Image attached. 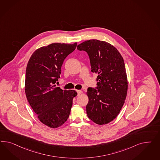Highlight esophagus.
<instances>
[{"label":"esophagus","mask_w":160,"mask_h":160,"mask_svg":"<svg viewBox=\"0 0 160 160\" xmlns=\"http://www.w3.org/2000/svg\"><path fill=\"white\" fill-rule=\"evenodd\" d=\"M77 92H78V95H80V94L82 93V90H77Z\"/></svg>","instance_id":"esophagus-1"}]
</instances>
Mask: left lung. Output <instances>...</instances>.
Masks as SVG:
<instances>
[{
    "label": "left lung",
    "instance_id": "8db88e82",
    "mask_svg": "<svg viewBox=\"0 0 160 160\" xmlns=\"http://www.w3.org/2000/svg\"><path fill=\"white\" fill-rule=\"evenodd\" d=\"M77 48L87 52L91 71L97 74V87L87 89V116L97 124H106L118 115L127 96L124 60L116 48L104 41L86 40Z\"/></svg>",
    "mask_w": 160,
    "mask_h": 160
}]
</instances>
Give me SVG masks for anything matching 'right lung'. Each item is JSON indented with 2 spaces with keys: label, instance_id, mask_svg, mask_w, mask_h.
<instances>
[{
  "label": "right lung",
  "instance_id": "obj_1",
  "mask_svg": "<svg viewBox=\"0 0 160 160\" xmlns=\"http://www.w3.org/2000/svg\"><path fill=\"white\" fill-rule=\"evenodd\" d=\"M74 44L55 43L37 49L29 59L26 71L25 93L39 120L50 128L67 121L75 90L56 87L64 59L76 48Z\"/></svg>",
  "mask_w": 160,
  "mask_h": 160
}]
</instances>
